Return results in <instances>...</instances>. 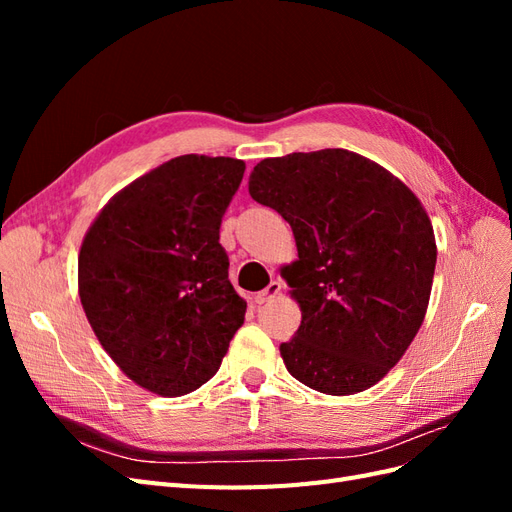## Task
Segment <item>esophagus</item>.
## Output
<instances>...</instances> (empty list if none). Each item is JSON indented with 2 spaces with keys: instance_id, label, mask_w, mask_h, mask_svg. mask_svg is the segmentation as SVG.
<instances>
[{
  "instance_id": "1",
  "label": "esophagus",
  "mask_w": 512,
  "mask_h": 512,
  "mask_svg": "<svg viewBox=\"0 0 512 512\" xmlns=\"http://www.w3.org/2000/svg\"><path fill=\"white\" fill-rule=\"evenodd\" d=\"M282 290V284L277 282V280H273L265 290H260V292H256L254 294V301L258 303V305H262V303H267V301H271L277 292Z\"/></svg>"
}]
</instances>
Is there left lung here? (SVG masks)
<instances>
[{"mask_svg":"<svg viewBox=\"0 0 512 512\" xmlns=\"http://www.w3.org/2000/svg\"><path fill=\"white\" fill-rule=\"evenodd\" d=\"M250 196L290 224L284 269L301 327L280 346L290 374L327 395L374 386L421 329L436 239L418 198L359 153L320 149L254 166Z\"/></svg>","mask_w":512,"mask_h":512,"instance_id":"8db88e82","label":"left lung"}]
</instances>
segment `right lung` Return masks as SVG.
I'll use <instances>...</instances> for the list:
<instances>
[{"instance_id": "1", "label": "right lung", "mask_w": 512, "mask_h": 512, "mask_svg": "<svg viewBox=\"0 0 512 512\" xmlns=\"http://www.w3.org/2000/svg\"><path fill=\"white\" fill-rule=\"evenodd\" d=\"M243 170L235 158H173L121 190L85 235L79 294L87 320L147 391L179 397L203 386L245 320L220 245Z\"/></svg>"}]
</instances>
